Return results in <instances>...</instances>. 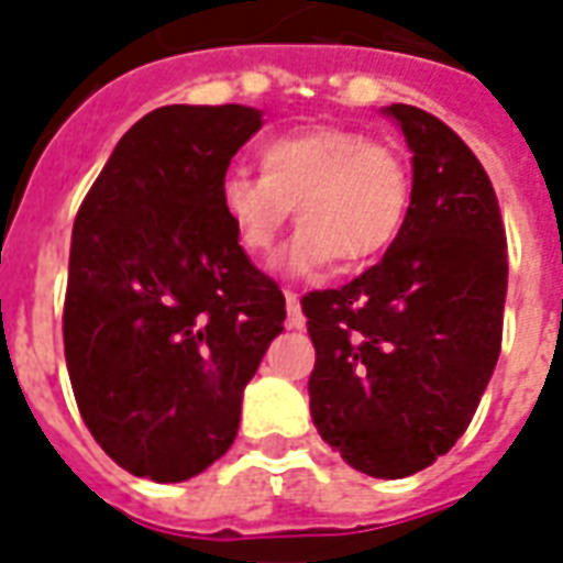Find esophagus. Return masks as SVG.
Wrapping results in <instances>:
<instances>
[{
	"mask_svg": "<svg viewBox=\"0 0 563 563\" xmlns=\"http://www.w3.org/2000/svg\"><path fill=\"white\" fill-rule=\"evenodd\" d=\"M286 322H289V329H301L305 325L301 305H298V295L295 292H286Z\"/></svg>",
	"mask_w": 563,
	"mask_h": 563,
	"instance_id": "obj_1",
	"label": "esophagus"
}]
</instances>
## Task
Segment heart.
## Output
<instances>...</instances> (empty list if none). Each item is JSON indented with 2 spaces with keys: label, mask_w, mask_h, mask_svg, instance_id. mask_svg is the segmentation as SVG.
Here are the masks:
<instances>
[{
  "label": "heart",
  "mask_w": 563,
  "mask_h": 563,
  "mask_svg": "<svg viewBox=\"0 0 563 563\" xmlns=\"http://www.w3.org/2000/svg\"><path fill=\"white\" fill-rule=\"evenodd\" d=\"M262 174L232 168L217 184V205L234 244L250 258L268 256L295 208L301 232L280 268L313 274L334 258L362 265L401 234L410 177L401 156L362 132L338 126L277 135L258 150Z\"/></svg>",
  "instance_id": "obj_1"
}]
</instances>
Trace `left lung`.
<instances>
[{
    "label": "left lung",
    "instance_id": "1",
    "mask_svg": "<svg viewBox=\"0 0 563 563\" xmlns=\"http://www.w3.org/2000/svg\"><path fill=\"white\" fill-rule=\"evenodd\" d=\"M413 153L401 234L374 268L301 298L322 440L355 471L401 479L455 446L500 355L507 234L488 174L434 114L389 104Z\"/></svg>",
    "mask_w": 563,
    "mask_h": 563
}]
</instances>
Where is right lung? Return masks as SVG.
I'll return each mask as SVG.
<instances>
[{
    "label": "right lung",
    "mask_w": 563,
    "mask_h": 563,
    "mask_svg": "<svg viewBox=\"0 0 563 563\" xmlns=\"http://www.w3.org/2000/svg\"><path fill=\"white\" fill-rule=\"evenodd\" d=\"M258 129L246 104L150 111L71 229L63 341L75 401L96 443L153 483H184L229 452L246 383L283 331L280 286L238 250L217 205Z\"/></svg>",
    "instance_id": "add662e5"
}]
</instances>
